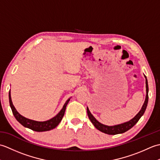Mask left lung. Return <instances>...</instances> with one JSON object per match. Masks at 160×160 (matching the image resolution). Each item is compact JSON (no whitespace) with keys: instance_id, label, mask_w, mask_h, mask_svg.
Here are the masks:
<instances>
[{"instance_id":"obj_1","label":"left lung","mask_w":160,"mask_h":160,"mask_svg":"<svg viewBox=\"0 0 160 160\" xmlns=\"http://www.w3.org/2000/svg\"><path fill=\"white\" fill-rule=\"evenodd\" d=\"M146 78V98L144 100V102L142 105V107L139 111V113L135 115V116L132 118L131 120L128 122H124L122 124H117V125H113V126H107L100 123V122H98L93 115L91 114L90 112L89 108L87 107V114L88 116H89V120L91 122H92V124L94 125V127H96L97 129H98L100 131L104 132L106 134L108 135H116V134H120L123 133V132L127 131L129 129H131L133 126L137 123L138 120H140V118L144 115V112L146 111V108H147V104H148V81L147 79V77L144 76Z\"/></svg>"}]
</instances>
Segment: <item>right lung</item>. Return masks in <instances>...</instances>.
Returning a JSON list of instances; mask_svg holds the SVG:
<instances>
[{"instance_id": "right-lung-1", "label": "right lung", "mask_w": 160, "mask_h": 160, "mask_svg": "<svg viewBox=\"0 0 160 160\" xmlns=\"http://www.w3.org/2000/svg\"><path fill=\"white\" fill-rule=\"evenodd\" d=\"M71 99V98H69L66 102L63 105V107L62 109L60 111V112L58 113L56 116H54L52 119H50L49 120L44 121V122H39L33 120H30V119L27 118L25 117L22 116V115H20L18 111H16V108L13 106L12 101L11 98V92H9V104L10 107L12 108V113L14 115L15 118L17 120L19 123L21 124L23 127L26 128H28L32 130L37 131V132H42V131H50L52 129L55 128L59 124L60 122L62 120V119L64 115V112H65L66 107L67 104L69 103V102Z\"/></svg>"}]
</instances>
